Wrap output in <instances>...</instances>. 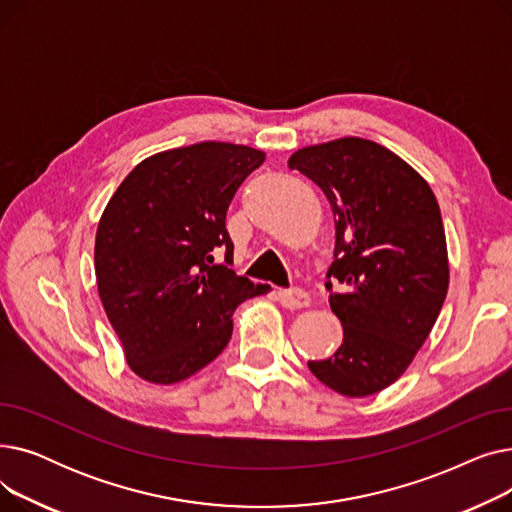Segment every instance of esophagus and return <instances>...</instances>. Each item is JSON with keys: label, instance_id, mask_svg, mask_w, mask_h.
I'll return each mask as SVG.
<instances>
[{"label": "esophagus", "instance_id": "obj_1", "mask_svg": "<svg viewBox=\"0 0 512 512\" xmlns=\"http://www.w3.org/2000/svg\"><path fill=\"white\" fill-rule=\"evenodd\" d=\"M276 297H278L280 305L286 307V309H305V307H311V297L301 288L278 290Z\"/></svg>", "mask_w": 512, "mask_h": 512}]
</instances>
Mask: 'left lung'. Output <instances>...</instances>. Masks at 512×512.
<instances>
[{"label": "left lung", "instance_id": "obj_1", "mask_svg": "<svg viewBox=\"0 0 512 512\" xmlns=\"http://www.w3.org/2000/svg\"><path fill=\"white\" fill-rule=\"evenodd\" d=\"M290 170L313 180L336 222L330 307L342 344L309 361L334 392L363 398L394 384L432 332L448 292V249L436 195L405 159L342 137L294 151Z\"/></svg>", "mask_w": 512, "mask_h": 512}]
</instances>
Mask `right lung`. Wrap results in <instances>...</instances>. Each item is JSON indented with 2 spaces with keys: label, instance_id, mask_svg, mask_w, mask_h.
Segmentation results:
<instances>
[{
  "label": "right lung",
  "instance_id": "add662e5",
  "mask_svg": "<svg viewBox=\"0 0 512 512\" xmlns=\"http://www.w3.org/2000/svg\"><path fill=\"white\" fill-rule=\"evenodd\" d=\"M265 153L203 141L155 153L107 201L95 234L99 299L128 367L170 386L218 357L232 313L265 286L236 276L213 253L226 251L228 205Z\"/></svg>",
  "mask_w": 512,
  "mask_h": 512
}]
</instances>
